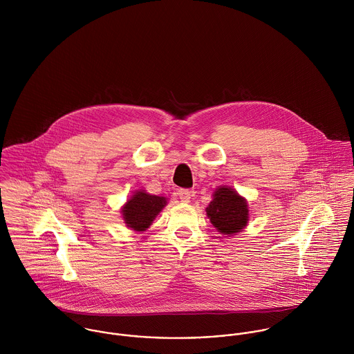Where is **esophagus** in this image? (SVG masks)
Here are the masks:
<instances>
[{"mask_svg": "<svg viewBox=\"0 0 354 354\" xmlns=\"http://www.w3.org/2000/svg\"><path fill=\"white\" fill-rule=\"evenodd\" d=\"M178 196H180V201L183 203H189L192 196H194V192L189 191V189H180L178 191Z\"/></svg>", "mask_w": 354, "mask_h": 354, "instance_id": "1", "label": "esophagus"}]
</instances>
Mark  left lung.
Returning <instances> with one entry per match:
<instances>
[{
	"instance_id": "1",
	"label": "left lung",
	"mask_w": 354,
	"mask_h": 354,
	"mask_svg": "<svg viewBox=\"0 0 354 354\" xmlns=\"http://www.w3.org/2000/svg\"><path fill=\"white\" fill-rule=\"evenodd\" d=\"M205 212L214 227L226 236L240 233L250 221L248 203L232 187L216 188Z\"/></svg>"
}]
</instances>
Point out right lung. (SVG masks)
<instances>
[{
  "mask_svg": "<svg viewBox=\"0 0 354 354\" xmlns=\"http://www.w3.org/2000/svg\"><path fill=\"white\" fill-rule=\"evenodd\" d=\"M167 204L166 198L150 195L146 191L135 192L121 208L127 226L135 232H145L150 227L155 216Z\"/></svg>",
  "mask_w": 354,
  "mask_h": 354,
  "instance_id": "add662e5",
  "label": "right lung"
}]
</instances>
